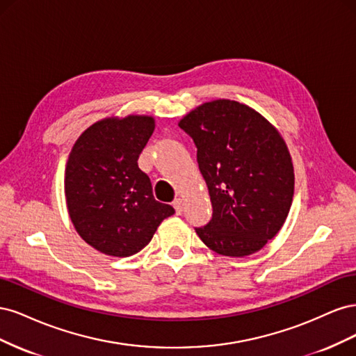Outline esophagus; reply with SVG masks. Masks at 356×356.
<instances>
[{"instance_id":"esophagus-1","label":"esophagus","mask_w":356,"mask_h":356,"mask_svg":"<svg viewBox=\"0 0 356 356\" xmlns=\"http://www.w3.org/2000/svg\"><path fill=\"white\" fill-rule=\"evenodd\" d=\"M174 208H175V211H177V213L179 215V213H182V211H184V200L182 199H175L174 200Z\"/></svg>"}]
</instances>
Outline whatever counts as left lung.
<instances>
[{
	"instance_id": "obj_1",
	"label": "left lung",
	"mask_w": 356,
	"mask_h": 356,
	"mask_svg": "<svg viewBox=\"0 0 356 356\" xmlns=\"http://www.w3.org/2000/svg\"><path fill=\"white\" fill-rule=\"evenodd\" d=\"M197 147L212 218L196 229L225 257L251 255L282 229L294 196V166L277 129L245 104L204 102L179 120Z\"/></svg>"
}]
</instances>
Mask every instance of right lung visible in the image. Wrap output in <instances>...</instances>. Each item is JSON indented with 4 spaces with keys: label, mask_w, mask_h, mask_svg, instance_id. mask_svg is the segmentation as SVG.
I'll list each match as a JSON object with an SVG mask.
<instances>
[{
    "label": "right lung",
    "mask_w": 356,
    "mask_h": 356,
    "mask_svg": "<svg viewBox=\"0 0 356 356\" xmlns=\"http://www.w3.org/2000/svg\"><path fill=\"white\" fill-rule=\"evenodd\" d=\"M154 132L152 115L108 117L75 141L65 168L70 218L96 251L129 257L149 243L165 218L175 213L153 196L138 157Z\"/></svg>",
    "instance_id": "add662e5"
}]
</instances>
